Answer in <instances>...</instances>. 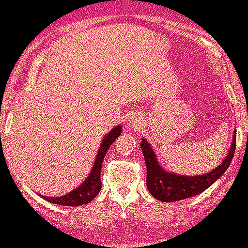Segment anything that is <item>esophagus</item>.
I'll return each instance as SVG.
<instances>
[{
    "label": "esophagus",
    "mask_w": 248,
    "mask_h": 248,
    "mask_svg": "<svg viewBox=\"0 0 248 248\" xmlns=\"http://www.w3.org/2000/svg\"><path fill=\"white\" fill-rule=\"evenodd\" d=\"M129 126L136 127V128L140 126V119H139L137 117H131L129 119Z\"/></svg>",
    "instance_id": "obj_1"
}]
</instances>
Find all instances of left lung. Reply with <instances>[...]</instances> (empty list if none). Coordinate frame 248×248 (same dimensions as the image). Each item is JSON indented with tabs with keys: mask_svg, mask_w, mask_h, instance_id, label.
<instances>
[{
	"mask_svg": "<svg viewBox=\"0 0 248 248\" xmlns=\"http://www.w3.org/2000/svg\"><path fill=\"white\" fill-rule=\"evenodd\" d=\"M140 147L145 159L147 169L146 186L150 193L161 202H171L191 198L202 193L217 178H220L221 175L224 174L233 158L234 149H236V134H233L232 145L223 162L209 173L197 175V176H184V175L168 173L158 164L155 151L145 140H142Z\"/></svg>",
	"mask_w": 248,
	"mask_h": 248,
	"instance_id": "obj_1",
	"label": "left lung"
}]
</instances>
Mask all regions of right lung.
<instances>
[{
    "mask_svg": "<svg viewBox=\"0 0 248 248\" xmlns=\"http://www.w3.org/2000/svg\"><path fill=\"white\" fill-rule=\"evenodd\" d=\"M120 134L121 126H117L104 137L102 145L99 146L98 153H97L95 164L93 166L92 171H90L87 180L84 181L80 186H78L77 189H74L72 192L66 194V196L57 197V198H55V197L51 198V197L43 196V198H45L46 202L57 203V205L62 206H81L92 202L102 189L101 169L103 160H104V156L106 155V152H108V147L112 145V143L114 142L117 137H119Z\"/></svg>",
    "mask_w": 248,
    "mask_h": 248,
    "instance_id": "right-lung-1",
    "label": "right lung"
}]
</instances>
